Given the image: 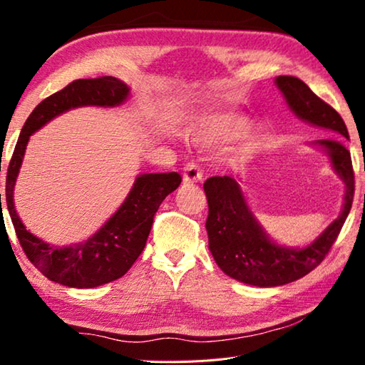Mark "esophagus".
<instances>
[{"label":"esophagus","mask_w":365,"mask_h":365,"mask_svg":"<svg viewBox=\"0 0 365 365\" xmlns=\"http://www.w3.org/2000/svg\"><path fill=\"white\" fill-rule=\"evenodd\" d=\"M202 178V170L196 163H188L183 169V182L185 183H196Z\"/></svg>","instance_id":"34e87169"}]
</instances>
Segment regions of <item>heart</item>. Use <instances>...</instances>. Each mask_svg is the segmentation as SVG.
<instances>
[{
  "label": "heart",
  "instance_id": "obj_1",
  "mask_svg": "<svg viewBox=\"0 0 365 365\" xmlns=\"http://www.w3.org/2000/svg\"><path fill=\"white\" fill-rule=\"evenodd\" d=\"M243 127L242 120H235L232 117H217L211 122V127H209V137L212 138H222L228 137V135H233L238 132L240 128Z\"/></svg>",
  "mask_w": 365,
  "mask_h": 365
}]
</instances>
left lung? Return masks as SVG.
<instances>
[{"label": "left lung", "mask_w": 365, "mask_h": 365, "mask_svg": "<svg viewBox=\"0 0 365 365\" xmlns=\"http://www.w3.org/2000/svg\"><path fill=\"white\" fill-rule=\"evenodd\" d=\"M289 109L312 125L325 128L335 138L316 140L346 185L341 214L306 248H287L272 242L250 211L243 191L235 178L211 177L205 182L209 214L206 230L209 250L219 267L232 279L255 287H279L307 275L329 255L341 232L354 197V170L343 138L348 128L335 109L314 93L302 80L292 76L275 78Z\"/></svg>", "instance_id": "1"}]
</instances>
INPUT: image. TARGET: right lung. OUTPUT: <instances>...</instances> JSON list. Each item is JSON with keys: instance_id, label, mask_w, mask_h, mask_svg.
I'll return each mask as SVG.
<instances>
[{"instance_id": "right-lung-1", "label": "right lung", "mask_w": 365, "mask_h": 365, "mask_svg": "<svg viewBox=\"0 0 365 365\" xmlns=\"http://www.w3.org/2000/svg\"><path fill=\"white\" fill-rule=\"evenodd\" d=\"M128 93V86L115 77L73 80L32 110L12 153L6 174V205L16 235L29 261L49 280L64 287L95 288L125 275L145 248L160 202L178 188L182 177L177 172L138 175L122 206L93 237L83 243L53 246L30 233L14 207L12 195L29 138L66 110L82 106L114 108L125 101Z\"/></svg>"}]
</instances>
